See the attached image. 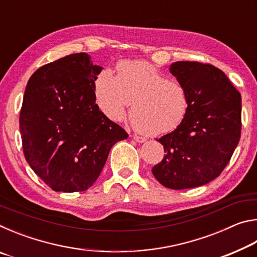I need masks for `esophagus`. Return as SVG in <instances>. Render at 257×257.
Wrapping results in <instances>:
<instances>
[{"instance_id": "obj_1", "label": "esophagus", "mask_w": 257, "mask_h": 257, "mask_svg": "<svg viewBox=\"0 0 257 257\" xmlns=\"http://www.w3.org/2000/svg\"><path fill=\"white\" fill-rule=\"evenodd\" d=\"M134 139L136 141L137 143H144L146 141L145 137H142V136H138V135H134Z\"/></svg>"}]
</instances>
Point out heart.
<instances>
[{
  "instance_id": "obj_1",
  "label": "heart",
  "mask_w": 257,
  "mask_h": 257,
  "mask_svg": "<svg viewBox=\"0 0 257 257\" xmlns=\"http://www.w3.org/2000/svg\"><path fill=\"white\" fill-rule=\"evenodd\" d=\"M96 102L113 121L130 116L135 128L150 136L171 133L185 120L189 96L180 81L167 79L145 61H125L118 66V76L104 70L95 82Z\"/></svg>"
}]
</instances>
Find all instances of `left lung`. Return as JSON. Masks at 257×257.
Instances as JSON below:
<instances>
[{"instance_id": "obj_1", "label": "left lung", "mask_w": 257, "mask_h": 257, "mask_svg": "<svg viewBox=\"0 0 257 257\" xmlns=\"http://www.w3.org/2000/svg\"><path fill=\"white\" fill-rule=\"evenodd\" d=\"M170 72L187 89L189 108L179 127L158 139L165 155L152 172L167 188H194L219 177L231 159L241 134V96L212 64L178 61Z\"/></svg>"}]
</instances>
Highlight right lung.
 Here are the masks:
<instances>
[{"label": "right lung", "mask_w": 257, "mask_h": 257, "mask_svg": "<svg viewBox=\"0 0 257 257\" xmlns=\"http://www.w3.org/2000/svg\"><path fill=\"white\" fill-rule=\"evenodd\" d=\"M102 69L87 53L70 54L35 71L26 87L19 116L24 154L55 191L88 189L111 147L128 138L96 104Z\"/></svg>", "instance_id": "add662e5"}]
</instances>
